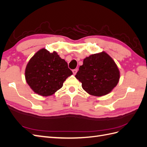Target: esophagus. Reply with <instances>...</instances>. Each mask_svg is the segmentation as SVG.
Segmentation results:
<instances>
[{
	"label": "esophagus",
	"instance_id": "obj_1",
	"mask_svg": "<svg viewBox=\"0 0 147 147\" xmlns=\"http://www.w3.org/2000/svg\"><path fill=\"white\" fill-rule=\"evenodd\" d=\"M72 72H73L74 75H75V74H77V69H74V70H72Z\"/></svg>",
	"mask_w": 147,
	"mask_h": 147
}]
</instances>
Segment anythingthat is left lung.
<instances>
[{"label":"left lung","mask_w":147,"mask_h":147,"mask_svg":"<svg viewBox=\"0 0 147 147\" xmlns=\"http://www.w3.org/2000/svg\"><path fill=\"white\" fill-rule=\"evenodd\" d=\"M75 77L88 94L102 96L109 94L117 85L119 71L112 57L103 51L84 59Z\"/></svg>","instance_id":"8db88e82"}]
</instances>
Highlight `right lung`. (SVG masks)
I'll use <instances>...</instances> for the list:
<instances>
[{
    "label": "right lung",
    "instance_id": "1",
    "mask_svg": "<svg viewBox=\"0 0 147 147\" xmlns=\"http://www.w3.org/2000/svg\"><path fill=\"white\" fill-rule=\"evenodd\" d=\"M73 74L64 59L55 51L45 48L31 57L25 70L26 82L37 94L48 96L63 86V83Z\"/></svg>",
    "mask_w": 147,
    "mask_h": 147
}]
</instances>
